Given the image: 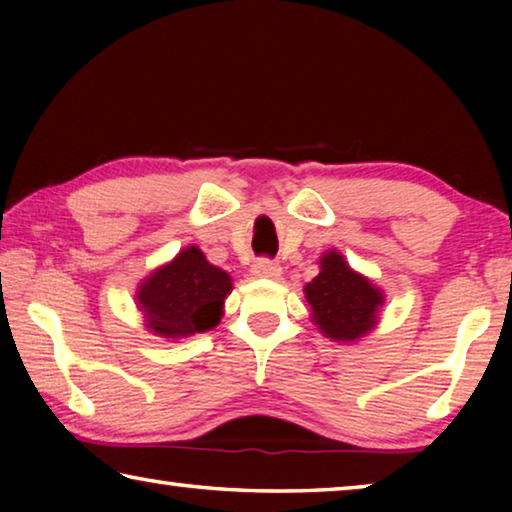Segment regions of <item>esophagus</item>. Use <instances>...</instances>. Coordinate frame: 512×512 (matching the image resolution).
<instances>
[{
    "mask_svg": "<svg viewBox=\"0 0 512 512\" xmlns=\"http://www.w3.org/2000/svg\"><path fill=\"white\" fill-rule=\"evenodd\" d=\"M253 275L264 277V280H280L282 268H280V264L271 262V259H259V262L253 264Z\"/></svg>",
    "mask_w": 512,
    "mask_h": 512,
    "instance_id": "1",
    "label": "esophagus"
}]
</instances>
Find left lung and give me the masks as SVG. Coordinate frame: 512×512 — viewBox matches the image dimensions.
<instances>
[{"instance_id":"obj_1","label":"left lung","mask_w":512,"mask_h":512,"mask_svg":"<svg viewBox=\"0 0 512 512\" xmlns=\"http://www.w3.org/2000/svg\"><path fill=\"white\" fill-rule=\"evenodd\" d=\"M320 273L305 284L311 323L336 343H359L379 323L386 296L375 282L345 262L339 250H325Z\"/></svg>"}]
</instances>
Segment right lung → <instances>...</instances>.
<instances>
[{"label":"right lung","instance_id":"right-lung-1","mask_svg":"<svg viewBox=\"0 0 512 512\" xmlns=\"http://www.w3.org/2000/svg\"><path fill=\"white\" fill-rule=\"evenodd\" d=\"M230 291V273L207 262L198 246H187L137 284L135 305L151 334L180 341L219 325Z\"/></svg>","mask_w":512,"mask_h":512}]
</instances>
